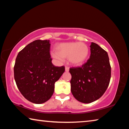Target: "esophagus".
Wrapping results in <instances>:
<instances>
[{"instance_id":"34e87169","label":"esophagus","mask_w":129,"mask_h":129,"mask_svg":"<svg viewBox=\"0 0 129 129\" xmlns=\"http://www.w3.org/2000/svg\"><path fill=\"white\" fill-rule=\"evenodd\" d=\"M65 71L66 72H69V68L68 67H65Z\"/></svg>"}]
</instances>
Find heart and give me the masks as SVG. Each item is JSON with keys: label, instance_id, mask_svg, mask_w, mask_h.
<instances>
[{"label": "heart", "instance_id": "b5f03b06", "mask_svg": "<svg viewBox=\"0 0 129 129\" xmlns=\"http://www.w3.org/2000/svg\"><path fill=\"white\" fill-rule=\"evenodd\" d=\"M56 53L52 54L53 58L60 61L68 58L69 62L73 66L82 65L88 57L89 48L83 43H61L56 45Z\"/></svg>", "mask_w": 129, "mask_h": 129}]
</instances>
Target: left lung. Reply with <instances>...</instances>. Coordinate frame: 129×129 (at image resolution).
Returning <instances> with one entry per match:
<instances>
[{
  "mask_svg": "<svg viewBox=\"0 0 129 129\" xmlns=\"http://www.w3.org/2000/svg\"><path fill=\"white\" fill-rule=\"evenodd\" d=\"M89 59L81 67L71 68V92L81 102L89 104L105 92L111 77L108 54L94 43L90 45Z\"/></svg>",
  "mask_w": 129,
  "mask_h": 129,
  "instance_id": "left-lung-1",
  "label": "left lung"
}]
</instances>
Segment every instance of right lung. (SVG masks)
Segmentation results:
<instances>
[{
	"label": "right lung",
	"instance_id": "right-lung-1",
	"mask_svg": "<svg viewBox=\"0 0 129 129\" xmlns=\"http://www.w3.org/2000/svg\"><path fill=\"white\" fill-rule=\"evenodd\" d=\"M49 40H36L19 52L14 66V78L19 91L28 101L44 103L51 99L54 83L65 67L52 63Z\"/></svg>",
	"mask_w": 129,
	"mask_h": 129
}]
</instances>
